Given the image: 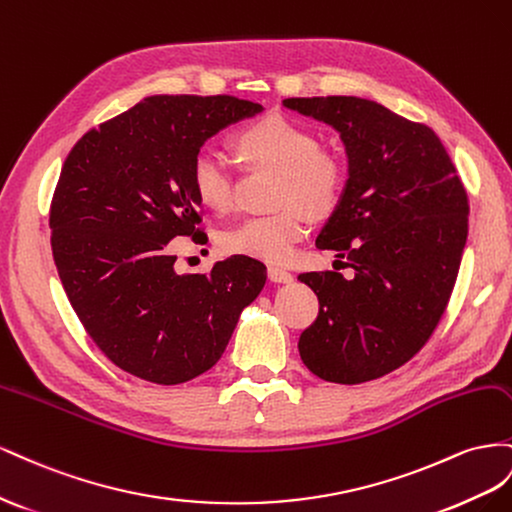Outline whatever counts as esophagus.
Masks as SVG:
<instances>
[{"instance_id":"34e87169","label":"esophagus","mask_w":512,"mask_h":512,"mask_svg":"<svg viewBox=\"0 0 512 512\" xmlns=\"http://www.w3.org/2000/svg\"><path fill=\"white\" fill-rule=\"evenodd\" d=\"M268 276H270V281H274V283H291V281H294V274H291L285 268H279V266H270Z\"/></svg>"}]
</instances>
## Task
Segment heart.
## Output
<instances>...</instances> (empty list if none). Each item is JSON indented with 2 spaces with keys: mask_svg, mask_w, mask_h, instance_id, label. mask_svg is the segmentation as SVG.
<instances>
[{
  "mask_svg": "<svg viewBox=\"0 0 512 512\" xmlns=\"http://www.w3.org/2000/svg\"><path fill=\"white\" fill-rule=\"evenodd\" d=\"M233 150L248 169L279 171L272 214L246 218L221 233L229 255L285 261L309 231L304 210L324 218L339 208L347 186L343 158L319 148V135L306 124L281 113H268L233 135ZM191 186L203 206L227 214L236 206L233 175L221 156L201 152L191 167Z\"/></svg>",
  "mask_w": 512,
  "mask_h": 512,
  "instance_id": "b5f03b06",
  "label": "heart"
}]
</instances>
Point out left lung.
Returning <instances> with one entry per match:
<instances>
[{
	"label": "left lung",
	"instance_id": "8db88e82",
	"mask_svg": "<svg viewBox=\"0 0 512 512\" xmlns=\"http://www.w3.org/2000/svg\"><path fill=\"white\" fill-rule=\"evenodd\" d=\"M283 105L337 128L349 160L343 199L315 244L356 276H298L319 300L300 358L326 382H371L412 360L440 324L467 240V193L427 124L356 96Z\"/></svg>",
	"mask_w": 512,
	"mask_h": 512
}]
</instances>
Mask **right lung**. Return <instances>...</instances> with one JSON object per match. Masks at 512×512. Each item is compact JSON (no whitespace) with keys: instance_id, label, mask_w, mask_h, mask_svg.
<instances>
[{"instance_id":"obj_1","label":"right lung","mask_w":512,"mask_h":512,"mask_svg":"<svg viewBox=\"0 0 512 512\" xmlns=\"http://www.w3.org/2000/svg\"><path fill=\"white\" fill-rule=\"evenodd\" d=\"M261 105L236 96H150L75 143L51 199L53 261L85 332L115 367L173 386L223 356L266 283L233 255L173 270V238H203L191 167L203 141Z\"/></svg>"}]
</instances>
